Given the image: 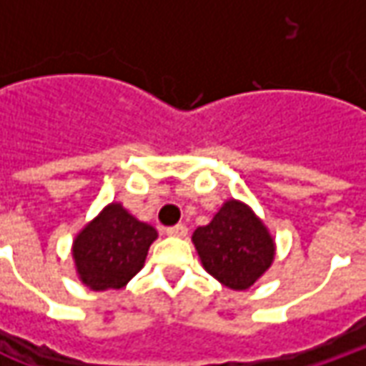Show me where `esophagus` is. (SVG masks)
Instances as JSON below:
<instances>
[{"label":"esophagus","instance_id":"esophagus-1","mask_svg":"<svg viewBox=\"0 0 366 366\" xmlns=\"http://www.w3.org/2000/svg\"><path fill=\"white\" fill-rule=\"evenodd\" d=\"M186 233H188V227L182 225V223L172 225V227H168L167 229V235H170V237H186Z\"/></svg>","mask_w":366,"mask_h":366}]
</instances>
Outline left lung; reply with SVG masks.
<instances>
[{
  "instance_id": "left-lung-1",
  "label": "left lung",
  "mask_w": 366,
  "mask_h": 366,
  "mask_svg": "<svg viewBox=\"0 0 366 366\" xmlns=\"http://www.w3.org/2000/svg\"><path fill=\"white\" fill-rule=\"evenodd\" d=\"M192 243L202 267L231 290H249L276 257L274 237L253 207L225 199L212 222L194 231Z\"/></svg>"
}]
</instances>
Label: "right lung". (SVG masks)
<instances>
[{
	"label": "right lung",
	"mask_w": 366,
	"mask_h": 366,
	"mask_svg": "<svg viewBox=\"0 0 366 366\" xmlns=\"http://www.w3.org/2000/svg\"><path fill=\"white\" fill-rule=\"evenodd\" d=\"M157 237L152 225L137 219L119 202L107 204L72 241L78 280L94 292L119 290L143 269Z\"/></svg>",
	"instance_id": "obj_1"
}]
</instances>
